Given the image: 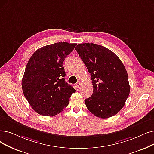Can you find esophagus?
I'll list each match as a JSON object with an SVG mask.
<instances>
[{
	"instance_id": "1",
	"label": "esophagus",
	"mask_w": 154,
	"mask_h": 154,
	"mask_svg": "<svg viewBox=\"0 0 154 154\" xmlns=\"http://www.w3.org/2000/svg\"><path fill=\"white\" fill-rule=\"evenodd\" d=\"M75 88H76L77 89L81 88V82H80L79 81L77 82V83L75 84Z\"/></svg>"
}]
</instances>
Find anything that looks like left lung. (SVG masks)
<instances>
[{
	"label": "left lung",
	"instance_id": "left-lung-1",
	"mask_svg": "<svg viewBox=\"0 0 154 154\" xmlns=\"http://www.w3.org/2000/svg\"><path fill=\"white\" fill-rule=\"evenodd\" d=\"M75 49L92 81V94L84 100L87 108L98 118L115 116L123 108L130 91L124 65L115 53L101 45L85 43Z\"/></svg>",
	"mask_w": 154,
	"mask_h": 154
}]
</instances>
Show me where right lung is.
I'll list each match as a JSON object with an SVG mask.
<instances>
[{
	"label": "right lung",
	"instance_id": "obj_1",
	"mask_svg": "<svg viewBox=\"0 0 154 154\" xmlns=\"http://www.w3.org/2000/svg\"><path fill=\"white\" fill-rule=\"evenodd\" d=\"M75 43H56L37 50L26 65L22 89L29 104L38 114L53 116L68 106L76 91L65 82V58Z\"/></svg>",
	"mask_w": 154,
	"mask_h": 154
}]
</instances>
